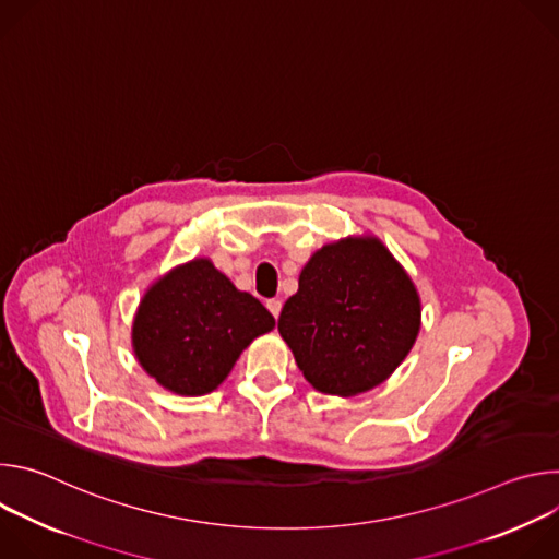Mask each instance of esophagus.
<instances>
[{"instance_id": "1", "label": "esophagus", "mask_w": 559, "mask_h": 559, "mask_svg": "<svg viewBox=\"0 0 559 559\" xmlns=\"http://www.w3.org/2000/svg\"><path fill=\"white\" fill-rule=\"evenodd\" d=\"M281 307H283V302H281L278 298H270V300H267V309L274 313V318H278V313H281Z\"/></svg>"}]
</instances>
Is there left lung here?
Wrapping results in <instances>:
<instances>
[{"label": "left lung", "instance_id": "left-lung-1", "mask_svg": "<svg viewBox=\"0 0 559 559\" xmlns=\"http://www.w3.org/2000/svg\"><path fill=\"white\" fill-rule=\"evenodd\" d=\"M418 330V292L376 238L318 250L278 318L307 382L332 395H356L386 380Z\"/></svg>", "mask_w": 559, "mask_h": 559}]
</instances>
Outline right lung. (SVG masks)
Instances as JSON below:
<instances>
[{"label":"right lung","mask_w":559,"mask_h":559,"mask_svg":"<svg viewBox=\"0 0 559 559\" xmlns=\"http://www.w3.org/2000/svg\"><path fill=\"white\" fill-rule=\"evenodd\" d=\"M274 325V316L259 298L238 292L207 259H197L143 296L132 345L141 367L158 384L181 395H203Z\"/></svg>","instance_id":"obj_1"}]
</instances>
